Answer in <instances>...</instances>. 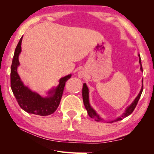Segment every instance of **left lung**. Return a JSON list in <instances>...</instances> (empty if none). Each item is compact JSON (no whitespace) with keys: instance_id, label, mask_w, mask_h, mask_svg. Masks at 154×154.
Returning a JSON list of instances; mask_svg holds the SVG:
<instances>
[{"instance_id":"8db88e82","label":"left lung","mask_w":154,"mask_h":154,"mask_svg":"<svg viewBox=\"0 0 154 154\" xmlns=\"http://www.w3.org/2000/svg\"><path fill=\"white\" fill-rule=\"evenodd\" d=\"M138 57H139V63L140 65V70L143 72V67H142V64H141V59H140V56L139 54H138ZM143 82V79H142V83ZM143 90V85H142V87H141V89L140 91L139 94H138V95H137V97L135 98V100L133 101V102L132 103V104H131L129 106L127 107V108L125 110V112H123V114L121 116V117H119L115 120L111 121V122H110V123L118 122V121L122 120L123 118L129 116L131 113L134 111V108H136V106H137L138 100H139V99H140V95H141V94H142ZM82 94L83 102H84V105L85 106V108H86V110H87V113H88V115H89V117L91 118H92V119H94L95 121H96V122H101V121H102L103 119L100 117V115H98L96 112H95V110L94 109V108L91 106L90 103H89V89H88L87 85L85 84V83L83 84Z\"/></svg>"}]
</instances>
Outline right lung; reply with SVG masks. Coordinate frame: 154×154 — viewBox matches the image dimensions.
I'll use <instances>...</instances> for the list:
<instances>
[{
  "label": "right lung",
  "instance_id": "add662e5",
  "mask_svg": "<svg viewBox=\"0 0 154 154\" xmlns=\"http://www.w3.org/2000/svg\"><path fill=\"white\" fill-rule=\"evenodd\" d=\"M22 36L15 50L11 66V88L19 106L24 111L31 114L47 116L55 112L60 104L65 82L71 78L67 75L59 80L58 86L48 91V95L43 97L25 86L20 79L17 69L19 66V55L21 52Z\"/></svg>",
  "mask_w": 154,
  "mask_h": 154
}]
</instances>
